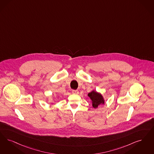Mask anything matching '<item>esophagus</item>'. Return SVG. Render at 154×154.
<instances>
[{
	"label": "esophagus",
	"mask_w": 154,
	"mask_h": 154,
	"mask_svg": "<svg viewBox=\"0 0 154 154\" xmlns=\"http://www.w3.org/2000/svg\"><path fill=\"white\" fill-rule=\"evenodd\" d=\"M72 93L74 94H78L79 93V92L78 91H77V90H73L72 91Z\"/></svg>",
	"instance_id": "obj_1"
}]
</instances>
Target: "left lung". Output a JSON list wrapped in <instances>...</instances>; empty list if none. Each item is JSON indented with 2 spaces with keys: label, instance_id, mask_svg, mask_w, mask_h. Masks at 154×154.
<instances>
[{
  "label": "left lung",
  "instance_id": "1",
  "mask_svg": "<svg viewBox=\"0 0 154 154\" xmlns=\"http://www.w3.org/2000/svg\"><path fill=\"white\" fill-rule=\"evenodd\" d=\"M88 96L91 100L92 105L94 108H97L100 105L104 104L105 100L100 93L93 90L88 94Z\"/></svg>",
  "mask_w": 154,
  "mask_h": 154
}]
</instances>
